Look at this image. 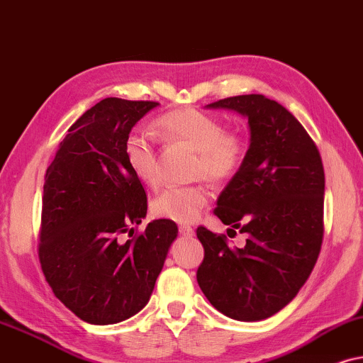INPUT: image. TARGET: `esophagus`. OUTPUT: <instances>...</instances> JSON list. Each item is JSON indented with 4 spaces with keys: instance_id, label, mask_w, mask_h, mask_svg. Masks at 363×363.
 Wrapping results in <instances>:
<instances>
[{
    "instance_id": "obj_1",
    "label": "esophagus",
    "mask_w": 363,
    "mask_h": 363,
    "mask_svg": "<svg viewBox=\"0 0 363 363\" xmlns=\"http://www.w3.org/2000/svg\"><path fill=\"white\" fill-rule=\"evenodd\" d=\"M179 232H181L182 235H186V238H192V235H194V229H192L191 225H179Z\"/></svg>"
}]
</instances>
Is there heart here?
I'll use <instances>...</instances> for the list:
<instances>
[{"mask_svg": "<svg viewBox=\"0 0 363 363\" xmlns=\"http://www.w3.org/2000/svg\"><path fill=\"white\" fill-rule=\"evenodd\" d=\"M156 133L171 143H182L196 151L194 174L212 182H225L242 166L245 147L242 139L225 133L224 124L214 116L194 108H179L154 121ZM124 157L131 172L143 184H159L157 152L151 139L143 133H131L124 143ZM209 201L202 184L174 186L164 189L152 201V214L161 219L187 224L199 216Z\"/></svg>", "mask_w": 363, "mask_h": 363, "instance_id": "heart-1", "label": "heart"}]
</instances>
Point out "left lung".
Returning <instances> with one entry per match:
<instances>
[{
	"mask_svg": "<svg viewBox=\"0 0 363 363\" xmlns=\"http://www.w3.org/2000/svg\"><path fill=\"white\" fill-rule=\"evenodd\" d=\"M247 118L244 162L217 199L214 214L247 234L242 249L197 227L204 260L197 284L224 315L257 322L282 311L311 275L323 238L325 174L315 143L277 101L232 96L207 104Z\"/></svg>",
	"mask_w": 363,
	"mask_h": 363,
	"instance_id": "1",
	"label": "left lung"
}]
</instances>
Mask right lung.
<instances>
[{"mask_svg": "<svg viewBox=\"0 0 363 363\" xmlns=\"http://www.w3.org/2000/svg\"><path fill=\"white\" fill-rule=\"evenodd\" d=\"M156 106L99 101L71 125L46 171L38 247L43 274L55 296L94 325L123 322L146 306L177 238L176 222L167 219L134 235L147 197L125 162L124 143Z\"/></svg>", "mask_w": 363, "mask_h": 363, "instance_id": "add662e5", "label": "right lung"}]
</instances>
